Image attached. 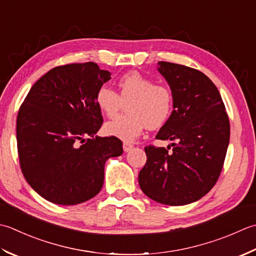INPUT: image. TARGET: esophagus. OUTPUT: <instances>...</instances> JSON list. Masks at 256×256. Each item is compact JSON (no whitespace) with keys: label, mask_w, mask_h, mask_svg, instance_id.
Listing matches in <instances>:
<instances>
[{"label":"esophagus","mask_w":256,"mask_h":256,"mask_svg":"<svg viewBox=\"0 0 256 256\" xmlns=\"http://www.w3.org/2000/svg\"><path fill=\"white\" fill-rule=\"evenodd\" d=\"M134 148V144H129V142H124V152H129L130 150Z\"/></svg>","instance_id":"1"}]
</instances>
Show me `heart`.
<instances>
[{"mask_svg": "<svg viewBox=\"0 0 256 256\" xmlns=\"http://www.w3.org/2000/svg\"><path fill=\"white\" fill-rule=\"evenodd\" d=\"M118 94L106 85L95 94L96 105L105 116L114 117L122 105L128 114H120L104 126V132L124 142H132L146 127L159 128L169 120L174 112V99L171 90L154 84L139 72H129L119 77Z\"/></svg>", "mask_w": 256, "mask_h": 256, "instance_id": "heart-1", "label": "heart"}]
</instances>
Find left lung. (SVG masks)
<instances>
[{"label":"left lung","instance_id":"1","mask_svg":"<svg viewBox=\"0 0 256 256\" xmlns=\"http://www.w3.org/2000/svg\"><path fill=\"white\" fill-rule=\"evenodd\" d=\"M159 65L174 105L156 138L176 142L171 151L170 146H146L147 162L138 180L150 199L184 206L201 199L216 184L230 140V122L220 92L206 75L174 62Z\"/></svg>","mask_w":256,"mask_h":256}]
</instances>
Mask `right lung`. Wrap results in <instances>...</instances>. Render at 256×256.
I'll list each match as a JSON object with an SVG mask.
<instances>
[{
  "label": "right lung",
  "mask_w": 256,
  "mask_h": 256,
  "mask_svg": "<svg viewBox=\"0 0 256 256\" xmlns=\"http://www.w3.org/2000/svg\"><path fill=\"white\" fill-rule=\"evenodd\" d=\"M110 78L92 62L57 66L35 82L20 105V170L48 201L72 206L92 199L102 190L106 160L124 152L117 137H94L104 122L95 94Z\"/></svg>",
  "instance_id": "add662e5"
}]
</instances>
